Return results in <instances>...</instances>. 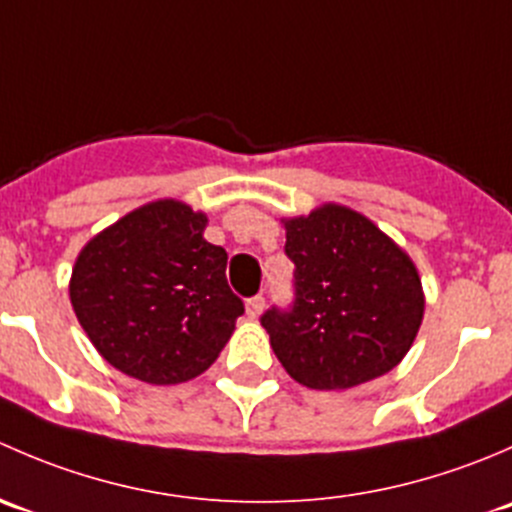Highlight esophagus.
<instances>
[{
	"mask_svg": "<svg viewBox=\"0 0 512 512\" xmlns=\"http://www.w3.org/2000/svg\"><path fill=\"white\" fill-rule=\"evenodd\" d=\"M245 309H247V317L257 319L262 314V309H265V297H262V294H255V297L247 299Z\"/></svg>",
	"mask_w": 512,
	"mask_h": 512,
	"instance_id": "1",
	"label": "esophagus"
}]
</instances>
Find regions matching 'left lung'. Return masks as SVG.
Listing matches in <instances>:
<instances>
[{
  "mask_svg": "<svg viewBox=\"0 0 512 512\" xmlns=\"http://www.w3.org/2000/svg\"><path fill=\"white\" fill-rule=\"evenodd\" d=\"M294 262V302L262 327L285 371L307 389H352L394 369L423 319L421 277L386 232L327 203L282 220Z\"/></svg>",
  "mask_w": 512,
  "mask_h": 512,
  "instance_id": "obj_1",
  "label": "left lung"
}]
</instances>
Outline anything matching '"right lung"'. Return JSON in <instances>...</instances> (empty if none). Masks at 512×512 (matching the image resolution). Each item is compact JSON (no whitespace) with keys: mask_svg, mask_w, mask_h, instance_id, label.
Segmentation results:
<instances>
[{"mask_svg":"<svg viewBox=\"0 0 512 512\" xmlns=\"http://www.w3.org/2000/svg\"><path fill=\"white\" fill-rule=\"evenodd\" d=\"M208 215L165 198L98 232L76 257L71 307L98 354L146 384L210 369L245 304L227 285V252L203 237Z\"/></svg>","mask_w":512,"mask_h":512,"instance_id":"right-lung-1","label":"right lung"}]
</instances>
